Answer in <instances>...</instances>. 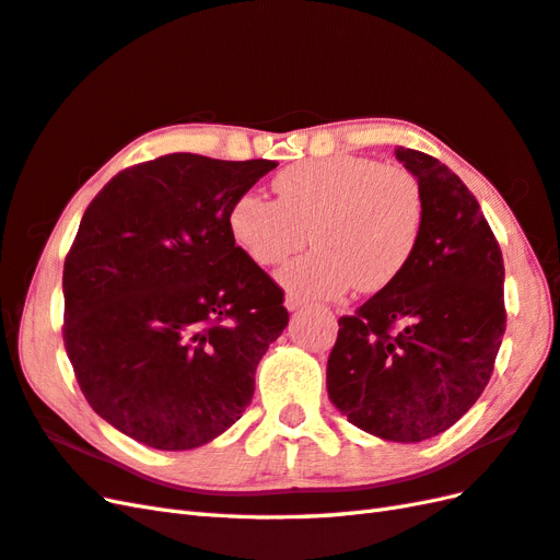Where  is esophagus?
Returning a JSON list of instances; mask_svg holds the SVG:
<instances>
[{
    "label": "esophagus",
    "instance_id": "obj_1",
    "mask_svg": "<svg viewBox=\"0 0 560 560\" xmlns=\"http://www.w3.org/2000/svg\"><path fill=\"white\" fill-rule=\"evenodd\" d=\"M303 305H305V298H300L295 293L285 295V307H289V312H295V310H300Z\"/></svg>",
    "mask_w": 560,
    "mask_h": 560
}]
</instances>
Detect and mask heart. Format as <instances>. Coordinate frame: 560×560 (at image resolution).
Instances as JSON below:
<instances>
[{
    "label": "heart",
    "mask_w": 560,
    "mask_h": 560,
    "mask_svg": "<svg viewBox=\"0 0 560 560\" xmlns=\"http://www.w3.org/2000/svg\"><path fill=\"white\" fill-rule=\"evenodd\" d=\"M277 200L243 194L229 210V232L262 267L305 248L317 250L281 275L289 291L334 298L390 285L419 248L425 203L409 170L362 155H334L281 170Z\"/></svg>",
    "instance_id": "heart-1"
}]
</instances>
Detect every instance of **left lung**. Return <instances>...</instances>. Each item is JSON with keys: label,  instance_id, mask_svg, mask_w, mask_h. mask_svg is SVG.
<instances>
[{"label": "left lung", "instance_id": "1", "mask_svg": "<svg viewBox=\"0 0 560 560\" xmlns=\"http://www.w3.org/2000/svg\"><path fill=\"white\" fill-rule=\"evenodd\" d=\"M419 179V248L390 285L338 319L326 390L342 417L390 442L440 435L476 405L506 331L504 257L468 186L438 158L397 147Z\"/></svg>", "mask_w": 560, "mask_h": 560}]
</instances>
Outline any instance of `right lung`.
<instances>
[{
	"instance_id": "add662e5",
	"label": "right lung",
	"mask_w": 560,
	"mask_h": 560,
	"mask_svg": "<svg viewBox=\"0 0 560 560\" xmlns=\"http://www.w3.org/2000/svg\"><path fill=\"white\" fill-rule=\"evenodd\" d=\"M275 167L170 153L118 172L84 210L63 265V342L90 407L127 438L194 450L250 405L289 312L229 210Z\"/></svg>"
}]
</instances>
